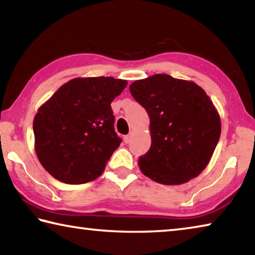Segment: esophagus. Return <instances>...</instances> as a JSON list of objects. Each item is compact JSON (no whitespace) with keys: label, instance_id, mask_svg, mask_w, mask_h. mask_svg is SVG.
Returning <instances> with one entry per match:
<instances>
[{"label":"esophagus","instance_id":"esophagus-1","mask_svg":"<svg viewBox=\"0 0 255 255\" xmlns=\"http://www.w3.org/2000/svg\"><path fill=\"white\" fill-rule=\"evenodd\" d=\"M131 138H132V132H130V133H129V135H127V136H125V137H124V141H125V143H126V144L130 143Z\"/></svg>","mask_w":255,"mask_h":255}]
</instances>
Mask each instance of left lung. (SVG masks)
I'll return each instance as SVG.
<instances>
[{
  "mask_svg": "<svg viewBox=\"0 0 255 255\" xmlns=\"http://www.w3.org/2000/svg\"><path fill=\"white\" fill-rule=\"evenodd\" d=\"M149 116L152 144L138 159L155 182H188L206 169L222 131L221 117L205 90L192 81L155 74L129 86Z\"/></svg>",
  "mask_w": 255,
  "mask_h": 255,
  "instance_id": "obj_1",
  "label": "left lung"
}]
</instances>
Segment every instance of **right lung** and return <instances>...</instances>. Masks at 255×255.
<instances>
[{
	"instance_id": "right-lung-1",
	"label": "right lung",
	"mask_w": 255,
	"mask_h": 255,
	"mask_svg": "<svg viewBox=\"0 0 255 255\" xmlns=\"http://www.w3.org/2000/svg\"><path fill=\"white\" fill-rule=\"evenodd\" d=\"M126 86V80L110 76L76 77L40 106L33 119L34 150L51 176L82 184L102 174L122 143L111 102Z\"/></svg>"
}]
</instances>
